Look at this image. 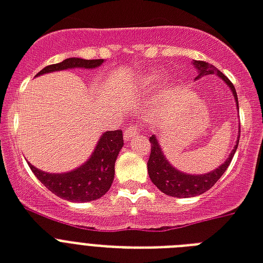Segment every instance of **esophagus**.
<instances>
[{"instance_id":"1","label":"esophagus","mask_w":263,"mask_h":263,"mask_svg":"<svg viewBox=\"0 0 263 263\" xmlns=\"http://www.w3.org/2000/svg\"><path fill=\"white\" fill-rule=\"evenodd\" d=\"M138 133H140V127L137 125H130L129 129L123 133V138H125V141H132L134 140V137H137Z\"/></svg>"}]
</instances>
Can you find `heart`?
<instances>
[{
	"instance_id": "b5f03b06",
	"label": "heart",
	"mask_w": 263,
	"mask_h": 263,
	"mask_svg": "<svg viewBox=\"0 0 263 263\" xmlns=\"http://www.w3.org/2000/svg\"><path fill=\"white\" fill-rule=\"evenodd\" d=\"M160 81V74L156 72V71H151L148 74L142 75V78H140L138 81V85L141 87H145V89H152L155 87V85Z\"/></svg>"
}]
</instances>
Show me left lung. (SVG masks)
Here are the masks:
<instances>
[{"mask_svg": "<svg viewBox=\"0 0 263 263\" xmlns=\"http://www.w3.org/2000/svg\"><path fill=\"white\" fill-rule=\"evenodd\" d=\"M193 66L196 67L197 72H199L196 79L205 77V75H218L219 78L222 79L223 82L227 83L229 89H231L232 95H233L236 100V107L239 109V101H237L235 86L232 85L231 81L221 71L217 70L213 64H209V63L205 62H199V60H193ZM149 141L151 155L146 166H148V174H149L151 181L164 195H168V196L173 197L197 196V195H201L205 191H209L211 186H214L215 182L222 177L228 166L231 164L232 159H233V155H235L237 145H239V140H237L235 146H233V149L229 154V158L221 166L214 168L213 172L204 173V174H186L184 172H180L178 168L173 167V164L166 159L163 151H162L159 145V140L156 138L155 134L151 136Z\"/></svg>", "mask_w": 263, "mask_h": 263, "instance_id": "8db88e82", "label": "left lung"}]
</instances>
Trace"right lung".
Masks as SVG:
<instances>
[{
    "label": "right lung",
    "mask_w": 263,
    "mask_h": 263,
    "mask_svg": "<svg viewBox=\"0 0 263 263\" xmlns=\"http://www.w3.org/2000/svg\"><path fill=\"white\" fill-rule=\"evenodd\" d=\"M104 63V59L85 60L79 58H70L62 63L52 64L41 70L38 75L54 72V71L85 68L93 70ZM123 148V133L121 130H111L101 134L90 158L71 172L56 174L42 172L31 163H28L35 177L53 192L56 196L70 201H91L97 200L108 192L115 176V162L118 154Z\"/></svg>",
    "instance_id": "right-lung-1"
}]
</instances>
